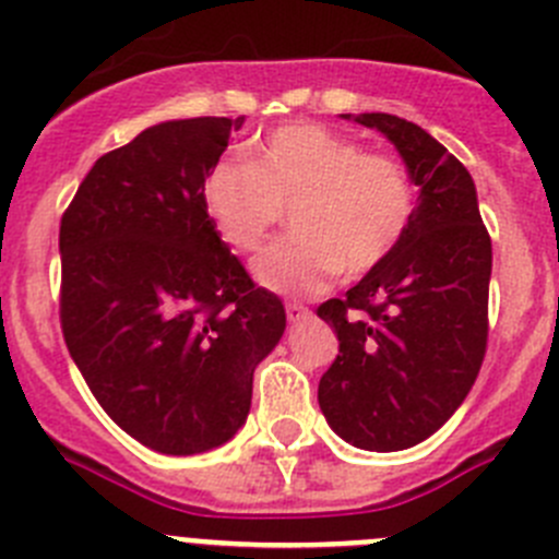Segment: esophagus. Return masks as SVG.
Returning a JSON list of instances; mask_svg holds the SVG:
<instances>
[{"instance_id":"1","label":"esophagus","mask_w":559,"mask_h":559,"mask_svg":"<svg viewBox=\"0 0 559 559\" xmlns=\"http://www.w3.org/2000/svg\"><path fill=\"white\" fill-rule=\"evenodd\" d=\"M309 314L311 311L306 309L304 304H295V300H292V304H286V320L289 322H304V320H309Z\"/></svg>"}]
</instances>
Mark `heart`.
Wrapping results in <instances>:
<instances>
[{"instance_id": "obj_1", "label": "heart", "mask_w": 559, "mask_h": 559, "mask_svg": "<svg viewBox=\"0 0 559 559\" xmlns=\"http://www.w3.org/2000/svg\"><path fill=\"white\" fill-rule=\"evenodd\" d=\"M203 206L223 242L262 248L289 206V237L255 255V281L278 295L320 292L342 270L361 275L385 262L408 234L416 190L389 154L320 123H289L250 148L248 162H217Z\"/></svg>"}]
</instances>
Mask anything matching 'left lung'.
<instances>
[{"mask_svg": "<svg viewBox=\"0 0 559 559\" xmlns=\"http://www.w3.org/2000/svg\"><path fill=\"white\" fill-rule=\"evenodd\" d=\"M342 118L378 129L400 151L419 201L400 248L317 309L338 338L317 400L347 444L397 452L432 436L477 380L491 237L468 170L425 129L389 112Z\"/></svg>", "mask_w": 559, "mask_h": 559, "instance_id": "1", "label": "left lung"}]
</instances>
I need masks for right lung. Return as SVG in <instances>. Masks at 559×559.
I'll return each mask as SVG.
<instances>
[{
  "label": "right lung",
  "instance_id": "right-lung-1",
  "mask_svg": "<svg viewBox=\"0 0 559 559\" xmlns=\"http://www.w3.org/2000/svg\"><path fill=\"white\" fill-rule=\"evenodd\" d=\"M239 118L143 129L98 156L60 223L68 353L109 419L162 455H198L245 425L253 369L286 328L203 206Z\"/></svg>",
  "mask_w": 559,
  "mask_h": 559
}]
</instances>
